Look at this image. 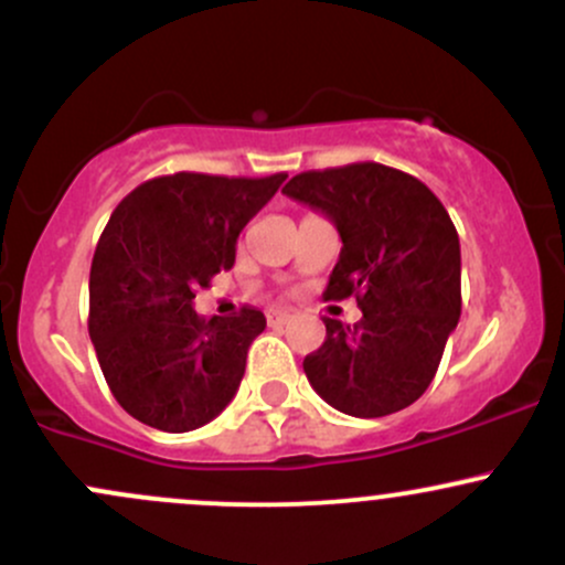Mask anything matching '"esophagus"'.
I'll list each match as a JSON object with an SVG mask.
<instances>
[{
	"label": "esophagus",
	"mask_w": 565,
	"mask_h": 565,
	"mask_svg": "<svg viewBox=\"0 0 565 565\" xmlns=\"http://www.w3.org/2000/svg\"><path fill=\"white\" fill-rule=\"evenodd\" d=\"M291 319V313H287V310H268V323L270 327H284Z\"/></svg>",
	"instance_id": "esophagus-1"
}]
</instances>
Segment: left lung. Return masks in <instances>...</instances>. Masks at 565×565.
<instances>
[{"instance_id":"8db88e82","label":"left lung","mask_w":565,"mask_h":565,"mask_svg":"<svg viewBox=\"0 0 565 565\" xmlns=\"http://www.w3.org/2000/svg\"><path fill=\"white\" fill-rule=\"evenodd\" d=\"M284 193L321 210L342 238L327 300L355 297L361 321L323 319L327 340L305 355L313 391L350 417L412 406L436 377L462 313L459 236L423 180L377 161L300 172Z\"/></svg>"}]
</instances>
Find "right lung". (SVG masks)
<instances>
[{
    "label": "right lung",
    "instance_id": "right-lung-1",
    "mask_svg": "<svg viewBox=\"0 0 565 565\" xmlns=\"http://www.w3.org/2000/svg\"><path fill=\"white\" fill-rule=\"evenodd\" d=\"M287 174L174 172L121 199L89 268V340L114 398L142 425L188 433L215 419L242 385L263 310L201 319L199 289L233 268L238 233Z\"/></svg>",
    "mask_w": 565,
    "mask_h": 565
}]
</instances>
